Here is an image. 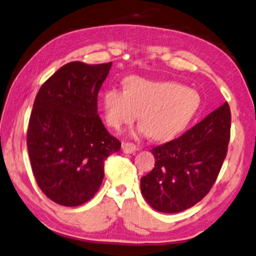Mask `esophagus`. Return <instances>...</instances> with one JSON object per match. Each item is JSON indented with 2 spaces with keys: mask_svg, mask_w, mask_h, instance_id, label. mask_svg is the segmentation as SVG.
<instances>
[{
  "mask_svg": "<svg viewBox=\"0 0 256 256\" xmlns=\"http://www.w3.org/2000/svg\"><path fill=\"white\" fill-rule=\"evenodd\" d=\"M122 149H123V152L125 154H132L138 150L136 146L131 144V142H124L123 144H122Z\"/></svg>",
  "mask_w": 256,
  "mask_h": 256,
  "instance_id": "34e87169",
  "label": "esophagus"
}]
</instances>
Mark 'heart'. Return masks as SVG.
<instances>
[{
  "label": "heart",
  "mask_w": 256,
  "mask_h": 256,
  "mask_svg": "<svg viewBox=\"0 0 256 256\" xmlns=\"http://www.w3.org/2000/svg\"><path fill=\"white\" fill-rule=\"evenodd\" d=\"M107 124L120 130L138 120L140 133L165 140L181 132L200 108L197 91L176 82H155L140 77L128 78L125 92L110 88L102 98Z\"/></svg>",
  "instance_id": "heart-1"
}]
</instances>
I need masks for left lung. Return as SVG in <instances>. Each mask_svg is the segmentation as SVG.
I'll return each instance as SVG.
<instances>
[{
  "mask_svg": "<svg viewBox=\"0 0 256 256\" xmlns=\"http://www.w3.org/2000/svg\"><path fill=\"white\" fill-rule=\"evenodd\" d=\"M230 124L224 102L178 139L152 149L155 168L141 178L140 188L154 210L182 212L208 194L226 156Z\"/></svg>",
  "mask_w": 256,
  "mask_h": 256,
  "instance_id": "left-lung-1",
  "label": "left lung"
}]
</instances>
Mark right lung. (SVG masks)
<instances>
[{"label": "right lung", "mask_w": 256, "mask_h": 256, "mask_svg": "<svg viewBox=\"0 0 256 256\" xmlns=\"http://www.w3.org/2000/svg\"><path fill=\"white\" fill-rule=\"evenodd\" d=\"M112 62L66 64L36 96L27 149L40 189L62 206L82 205L102 184L104 160L120 142L98 115V93Z\"/></svg>", "instance_id": "add662e5"}]
</instances>
